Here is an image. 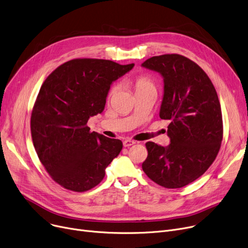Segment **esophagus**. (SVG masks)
Returning <instances> with one entry per match:
<instances>
[{
	"label": "esophagus",
	"instance_id": "1",
	"mask_svg": "<svg viewBox=\"0 0 248 248\" xmlns=\"http://www.w3.org/2000/svg\"><path fill=\"white\" fill-rule=\"evenodd\" d=\"M124 147H125V148H128V147H131V146H133V145H135L136 144V141H134V140H124Z\"/></svg>",
	"mask_w": 248,
	"mask_h": 248
}]
</instances>
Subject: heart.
Instances as JSON below:
<instances>
[{
	"mask_svg": "<svg viewBox=\"0 0 248 248\" xmlns=\"http://www.w3.org/2000/svg\"><path fill=\"white\" fill-rule=\"evenodd\" d=\"M134 85L136 88L137 93L139 91H142V90H147V89H151V88H155V84H154V80L150 76L147 75H140L138 76L136 79L134 80ZM117 90V85L114 84L111 86L110 90H109V96H112Z\"/></svg>",
	"mask_w": 248,
	"mask_h": 248,
	"instance_id": "obj_1",
	"label": "heart"
}]
</instances>
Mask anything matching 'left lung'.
I'll return each instance as SVG.
<instances>
[{
    "label": "left lung",
    "instance_id": "left-lung-1",
    "mask_svg": "<svg viewBox=\"0 0 248 248\" xmlns=\"http://www.w3.org/2000/svg\"><path fill=\"white\" fill-rule=\"evenodd\" d=\"M141 66L162 75L160 117L170 121V145L148 141L141 168L160 186L184 187L207 171L220 150L223 123L217 93L204 70L185 56H154Z\"/></svg>",
    "mask_w": 248,
    "mask_h": 248
}]
</instances>
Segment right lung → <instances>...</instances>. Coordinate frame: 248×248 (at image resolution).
I'll return each instance as SVG.
<instances>
[{"label":"right lung","instance_id":"add662e5","mask_svg":"<svg viewBox=\"0 0 248 248\" xmlns=\"http://www.w3.org/2000/svg\"><path fill=\"white\" fill-rule=\"evenodd\" d=\"M135 64L103 59H73L43 82L31 115L38 158L63 188L84 192L98 185L123 149L120 140L90 132V116L101 113L113 81Z\"/></svg>","mask_w":248,"mask_h":248}]
</instances>
